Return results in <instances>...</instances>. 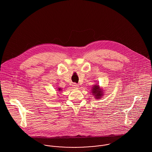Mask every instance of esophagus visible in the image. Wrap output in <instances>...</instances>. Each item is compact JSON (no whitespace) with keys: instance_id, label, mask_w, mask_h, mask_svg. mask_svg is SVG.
I'll return each mask as SVG.
<instances>
[{"instance_id":"obj_1","label":"esophagus","mask_w":152,"mask_h":152,"mask_svg":"<svg viewBox=\"0 0 152 152\" xmlns=\"http://www.w3.org/2000/svg\"><path fill=\"white\" fill-rule=\"evenodd\" d=\"M72 86L73 88H78V87H79V86L77 84H76V83H73Z\"/></svg>"}]
</instances>
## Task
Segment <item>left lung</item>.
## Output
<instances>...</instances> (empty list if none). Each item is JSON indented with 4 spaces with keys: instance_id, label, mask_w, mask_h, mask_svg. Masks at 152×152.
<instances>
[{
    "instance_id": "left-lung-1",
    "label": "left lung",
    "mask_w": 152,
    "mask_h": 152,
    "mask_svg": "<svg viewBox=\"0 0 152 152\" xmlns=\"http://www.w3.org/2000/svg\"><path fill=\"white\" fill-rule=\"evenodd\" d=\"M91 91L92 94L95 96V98L96 99H100L104 95L102 89H100L99 86L98 85L94 86Z\"/></svg>"
}]
</instances>
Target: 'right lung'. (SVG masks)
Returning <instances> with one entry per match:
<instances>
[{"instance_id":"obj_1","label":"right lung","mask_w":152,"mask_h":152,"mask_svg":"<svg viewBox=\"0 0 152 152\" xmlns=\"http://www.w3.org/2000/svg\"><path fill=\"white\" fill-rule=\"evenodd\" d=\"M58 91H61V88H58Z\"/></svg>"}]
</instances>
